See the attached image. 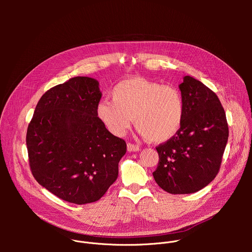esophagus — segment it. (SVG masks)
<instances>
[{
	"label": "esophagus",
	"instance_id": "34e87169",
	"mask_svg": "<svg viewBox=\"0 0 252 252\" xmlns=\"http://www.w3.org/2000/svg\"><path fill=\"white\" fill-rule=\"evenodd\" d=\"M126 148H127V151H128V152H138V151H139L138 146L133 145V143H130V142L127 143Z\"/></svg>",
	"mask_w": 252,
	"mask_h": 252
}]
</instances>
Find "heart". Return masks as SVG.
<instances>
[{
	"label": "heart",
	"mask_w": 252,
	"mask_h": 252,
	"mask_svg": "<svg viewBox=\"0 0 252 252\" xmlns=\"http://www.w3.org/2000/svg\"><path fill=\"white\" fill-rule=\"evenodd\" d=\"M111 100H100L96 116L112 133L123 136L132 123L153 142L171 139L182 127L186 104L176 87L141 77L118 83Z\"/></svg>",
	"instance_id": "obj_1"
}]
</instances>
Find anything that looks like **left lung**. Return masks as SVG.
I'll use <instances>...</instances> for the list:
<instances>
[{
    "label": "left lung",
    "mask_w": 252,
    "mask_h": 252,
    "mask_svg": "<svg viewBox=\"0 0 252 252\" xmlns=\"http://www.w3.org/2000/svg\"><path fill=\"white\" fill-rule=\"evenodd\" d=\"M186 104L183 125L157 148V184L172 194L196 192L217 176L228 139L223 107L210 89L190 76L178 86Z\"/></svg>",
    "instance_id": "left-lung-1"
}]
</instances>
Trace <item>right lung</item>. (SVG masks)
<instances>
[{
  "mask_svg": "<svg viewBox=\"0 0 252 252\" xmlns=\"http://www.w3.org/2000/svg\"><path fill=\"white\" fill-rule=\"evenodd\" d=\"M96 80L71 78L40 98L27 130L33 177L63 200L86 204L98 200L117 181L126 152L124 139L96 116L101 93Z\"/></svg>",
  "mask_w": 252,
  "mask_h": 252,
  "instance_id": "obj_1",
  "label": "right lung"
}]
</instances>
